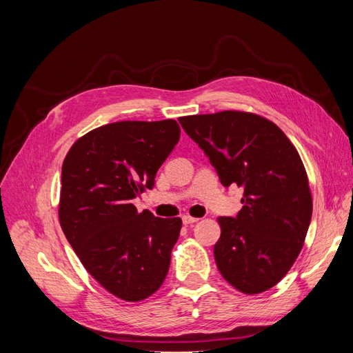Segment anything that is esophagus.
Masks as SVG:
<instances>
[{"mask_svg": "<svg viewBox=\"0 0 353 353\" xmlns=\"http://www.w3.org/2000/svg\"><path fill=\"white\" fill-rule=\"evenodd\" d=\"M199 221V218H193V216H190V215H184L183 216V222L185 223V225H191V223H196Z\"/></svg>", "mask_w": 353, "mask_h": 353, "instance_id": "esophagus-1", "label": "esophagus"}]
</instances>
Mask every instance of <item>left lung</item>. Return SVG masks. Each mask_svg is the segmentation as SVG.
Instances as JSON below:
<instances>
[{"instance_id": "8db88e82", "label": "left lung", "mask_w": 353, "mask_h": 353, "mask_svg": "<svg viewBox=\"0 0 353 353\" xmlns=\"http://www.w3.org/2000/svg\"><path fill=\"white\" fill-rule=\"evenodd\" d=\"M223 187L244 190L236 218L221 216L213 248L218 270L245 294L270 290L292 268L312 218V196L296 147L279 126L225 110L179 117Z\"/></svg>"}]
</instances>
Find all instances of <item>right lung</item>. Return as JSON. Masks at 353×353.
<instances>
[{
    "mask_svg": "<svg viewBox=\"0 0 353 353\" xmlns=\"http://www.w3.org/2000/svg\"><path fill=\"white\" fill-rule=\"evenodd\" d=\"M179 134L174 119L109 123L81 137L61 166V230L85 270L126 302L152 296L169 271L183 221L138 213L132 200L154 187Z\"/></svg>",
    "mask_w": 353,
    "mask_h": 353,
    "instance_id": "obj_1",
    "label": "right lung"
}]
</instances>
